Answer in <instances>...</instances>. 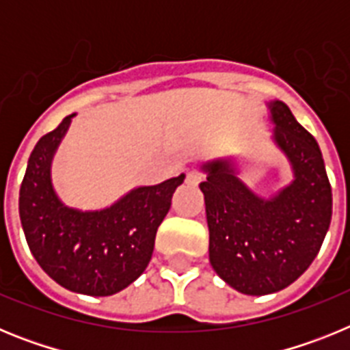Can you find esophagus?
Segmentation results:
<instances>
[{
    "instance_id": "1",
    "label": "esophagus",
    "mask_w": 350,
    "mask_h": 350,
    "mask_svg": "<svg viewBox=\"0 0 350 350\" xmlns=\"http://www.w3.org/2000/svg\"><path fill=\"white\" fill-rule=\"evenodd\" d=\"M202 178H203V173H200L198 170H193V172H189L187 175H185V184L198 185L200 182H202Z\"/></svg>"
}]
</instances>
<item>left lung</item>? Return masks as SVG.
<instances>
[{
	"label": "left lung",
	"instance_id": "8db88e82",
	"mask_svg": "<svg viewBox=\"0 0 350 350\" xmlns=\"http://www.w3.org/2000/svg\"><path fill=\"white\" fill-rule=\"evenodd\" d=\"M273 142L293 168V182L261 198L240 178L231 159L202 166L200 184L208 222V258L215 273L238 293L271 295L305 273L332 222V185L321 148L289 107L268 103Z\"/></svg>",
	"mask_w": 350,
	"mask_h": 350
}]
</instances>
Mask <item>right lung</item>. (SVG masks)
I'll use <instances>...</instances> for the list:
<instances>
[{
	"instance_id": "1",
	"label": "right lung",
	"mask_w": 350,
	"mask_h": 350,
	"mask_svg": "<svg viewBox=\"0 0 350 350\" xmlns=\"http://www.w3.org/2000/svg\"><path fill=\"white\" fill-rule=\"evenodd\" d=\"M73 117H64L33 148L18 213L31 254L52 280L80 295L110 296L145 271L157 228L185 175L137 187L103 210L70 208L52 187L51 165Z\"/></svg>"
}]
</instances>
